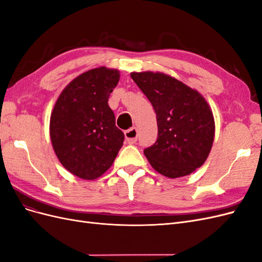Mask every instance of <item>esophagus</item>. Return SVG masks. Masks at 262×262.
Segmentation results:
<instances>
[{
	"label": "esophagus",
	"instance_id": "1",
	"mask_svg": "<svg viewBox=\"0 0 262 262\" xmlns=\"http://www.w3.org/2000/svg\"><path fill=\"white\" fill-rule=\"evenodd\" d=\"M124 136H125L126 142H128L129 144L136 143L138 140V130L136 128H131L124 132Z\"/></svg>",
	"mask_w": 262,
	"mask_h": 262
}]
</instances>
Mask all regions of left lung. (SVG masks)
<instances>
[{
    "instance_id": "left-lung-1",
    "label": "left lung",
    "mask_w": 262,
    "mask_h": 262,
    "mask_svg": "<svg viewBox=\"0 0 262 262\" xmlns=\"http://www.w3.org/2000/svg\"><path fill=\"white\" fill-rule=\"evenodd\" d=\"M132 80L152 104L158 134L144 149L150 166L168 178L187 176L201 167L214 140V118L195 90L167 74L132 72Z\"/></svg>"
}]
</instances>
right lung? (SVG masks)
I'll list each match as a JSON object with an SVG mask.
<instances>
[{"label":"right lung","mask_w":262,"mask_h":262,"mask_svg":"<svg viewBox=\"0 0 262 262\" xmlns=\"http://www.w3.org/2000/svg\"><path fill=\"white\" fill-rule=\"evenodd\" d=\"M118 70L100 67L78 75L64 90L50 117L55 155L73 175L94 180L108 170L124 134L116 126L108 98L119 82Z\"/></svg>","instance_id":"add662e5"}]
</instances>
